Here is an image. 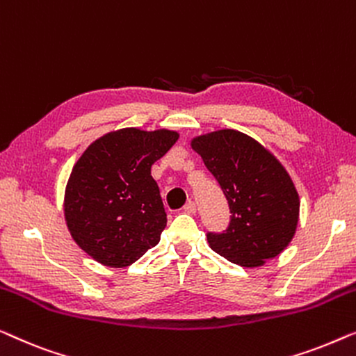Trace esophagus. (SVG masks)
I'll use <instances>...</instances> for the list:
<instances>
[{"mask_svg": "<svg viewBox=\"0 0 356 356\" xmlns=\"http://www.w3.org/2000/svg\"><path fill=\"white\" fill-rule=\"evenodd\" d=\"M182 211L187 213V214H195V211H197V204H195L193 202H187L184 204Z\"/></svg>", "mask_w": 356, "mask_h": 356, "instance_id": "esophagus-1", "label": "esophagus"}]
</instances>
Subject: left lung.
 Instances as JSON below:
<instances>
[{"mask_svg": "<svg viewBox=\"0 0 356 356\" xmlns=\"http://www.w3.org/2000/svg\"><path fill=\"white\" fill-rule=\"evenodd\" d=\"M192 148L229 204L227 227L207 234L209 247L245 268L277 257L293 237L300 209L282 164L257 140L232 129L193 138Z\"/></svg>", "mask_w": 356, "mask_h": 356, "instance_id": "1", "label": "left lung"}]
</instances>
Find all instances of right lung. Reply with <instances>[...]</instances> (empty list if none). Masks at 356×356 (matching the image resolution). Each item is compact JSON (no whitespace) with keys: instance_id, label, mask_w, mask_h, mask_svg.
I'll return each mask as SVG.
<instances>
[{"instance_id":"1","label":"right lung","mask_w":356,"mask_h":356,"mask_svg":"<svg viewBox=\"0 0 356 356\" xmlns=\"http://www.w3.org/2000/svg\"><path fill=\"white\" fill-rule=\"evenodd\" d=\"M177 138L164 129H122L93 142L76 163L64 214L72 238L98 263L126 268L158 245L168 218L152 166Z\"/></svg>"}]
</instances>
